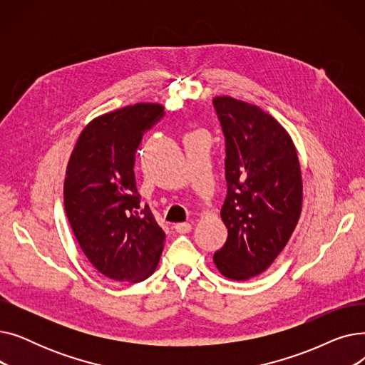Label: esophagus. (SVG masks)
Listing matches in <instances>:
<instances>
[{
    "label": "esophagus",
    "instance_id": "34e87169",
    "mask_svg": "<svg viewBox=\"0 0 365 365\" xmlns=\"http://www.w3.org/2000/svg\"><path fill=\"white\" fill-rule=\"evenodd\" d=\"M175 231L179 234H187L192 231V225L190 223H178L175 225Z\"/></svg>",
    "mask_w": 365,
    "mask_h": 365
}]
</instances>
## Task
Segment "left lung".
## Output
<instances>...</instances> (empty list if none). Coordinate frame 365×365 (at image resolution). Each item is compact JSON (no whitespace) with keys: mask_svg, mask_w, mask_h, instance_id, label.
Returning <instances> with one entry per match:
<instances>
[{"mask_svg":"<svg viewBox=\"0 0 365 365\" xmlns=\"http://www.w3.org/2000/svg\"><path fill=\"white\" fill-rule=\"evenodd\" d=\"M226 139L227 195L220 217L227 240L219 272L245 281L266 271L294 232L303 183L296 146L267 112L231 96L213 99Z\"/></svg>","mask_w":365,"mask_h":365,"instance_id":"left-lung-1","label":"left lung"}]
</instances>
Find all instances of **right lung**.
I'll use <instances>...</instances> for the list:
<instances>
[{"label": "right lung", "instance_id": "1", "mask_svg": "<svg viewBox=\"0 0 365 365\" xmlns=\"http://www.w3.org/2000/svg\"><path fill=\"white\" fill-rule=\"evenodd\" d=\"M160 103H136L91 120L69 157L65 212L83 253L102 275L140 282L155 272L165 234L140 204L134 153L163 117Z\"/></svg>", "mask_w": 365, "mask_h": 365}]
</instances>
